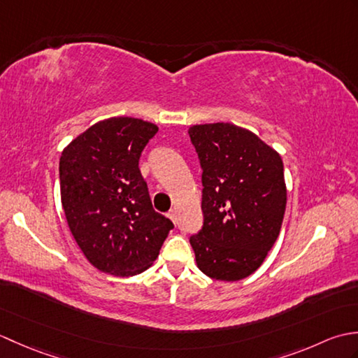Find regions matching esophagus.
Segmentation results:
<instances>
[{
	"instance_id": "obj_1",
	"label": "esophagus",
	"mask_w": 358,
	"mask_h": 358,
	"mask_svg": "<svg viewBox=\"0 0 358 358\" xmlns=\"http://www.w3.org/2000/svg\"><path fill=\"white\" fill-rule=\"evenodd\" d=\"M167 217H169L173 223H177V212H175V210H169V214H167Z\"/></svg>"
}]
</instances>
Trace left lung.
Returning <instances> with one entry per match:
<instances>
[{
	"instance_id": "obj_1",
	"label": "left lung",
	"mask_w": 358,
	"mask_h": 358,
	"mask_svg": "<svg viewBox=\"0 0 358 358\" xmlns=\"http://www.w3.org/2000/svg\"><path fill=\"white\" fill-rule=\"evenodd\" d=\"M189 136L199 154L203 227L191 237L199 269L237 281L264 262L286 209L283 162L255 134L231 123L196 124Z\"/></svg>"
}]
</instances>
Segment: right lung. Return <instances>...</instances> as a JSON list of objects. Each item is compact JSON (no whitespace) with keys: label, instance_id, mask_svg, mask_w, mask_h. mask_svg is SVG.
<instances>
[{"label":"right lung","instance_id":"obj_1","mask_svg":"<svg viewBox=\"0 0 358 358\" xmlns=\"http://www.w3.org/2000/svg\"><path fill=\"white\" fill-rule=\"evenodd\" d=\"M157 132L140 118H108L71 141L59 158L69 229L89 263L110 275L132 277L150 268L173 227L152 208L138 167Z\"/></svg>","mask_w":358,"mask_h":358}]
</instances>
